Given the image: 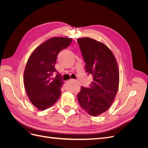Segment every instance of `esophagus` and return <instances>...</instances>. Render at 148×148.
<instances>
[{
	"label": "esophagus",
	"mask_w": 148,
	"mask_h": 148,
	"mask_svg": "<svg viewBox=\"0 0 148 148\" xmlns=\"http://www.w3.org/2000/svg\"><path fill=\"white\" fill-rule=\"evenodd\" d=\"M71 81H72V82H76V81H75V79H71Z\"/></svg>",
	"instance_id": "34e87169"
}]
</instances>
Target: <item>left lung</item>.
Segmentation results:
<instances>
[{"instance_id":"obj_1","label":"left lung","mask_w":148,"mask_h":148,"mask_svg":"<svg viewBox=\"0 0 148 148\" xmlns=\"http://www.w3.org/2000/svg\"><path fill=\"white\" fill-rule=\"evenodd\" d=\"M86 71L93 77L89 88L82 87L78 101L91 116L107 111L115 99L119 85V70L112 52L106 44L90 38L77 39Z\"/></svg>"}]
</instances>
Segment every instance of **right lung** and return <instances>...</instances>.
Instances as JSON below:
<instances>
[{
  "label": "right lung",
  "mask_w": 148,
  "mask_h": 148,
  "mask_svg": "<svg viewBox=\"0 0 148 148\" xmlns=\"http://www.w3.org/2000/svg\"><path fill=\"white\" fill-rule=\"evenodd\" d=\"M71 41L68 38H51L36 48L27 61L23 75L25 88L30 102L40 110L51 107L60 96L64 82L55 65L58 53ZM55 71L58 73L53 78Z\"/></svg>",
  "instance_id": "right-lung-1"
}]
</instances>
